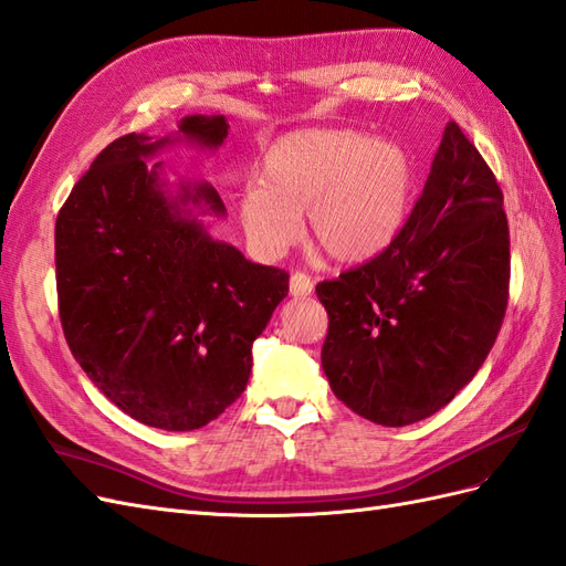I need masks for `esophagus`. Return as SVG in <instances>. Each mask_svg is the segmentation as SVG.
Returning a JSON list of instances; mask_svg holds the SVG:
<instances>
[{
	"instance_id": "obj_1",
	"label": "esophagus",
	"mask_w": 566,
	"mask_h": 566,
	"mask_svg": "<svg viewBox=\"0 0 566 566\" xmlns=\"http://www.w3.org/2000/svg\"><path fill=\"white\" fill-rule=\"evenodd\" d=\"M289 294L294 298H308L313 294V280L308 274L303 272H294L292 280H289Z\"/></svg>"
}]
</instances>
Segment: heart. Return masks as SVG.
<instances>
[{"label": "heart", "mask_w": 566, "mask_h": 566, "mask_svg": "<svg viewBox=\"0 0 566 566\" xmlns=\"http://www.w3.org/2000/svg\"><path fill=\"white\" fill-rule=\"evenodd\" d=\"M413 163L397 140L354 128L282 136L265 155L263 184L239 196V220L260 258L298 241L306 214L313 243L342 265L380 255L407 220Z\"/></svg>", "instance_id": "obj_1"}]
</instances>
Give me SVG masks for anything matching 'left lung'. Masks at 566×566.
<instances>
[{
  "instance_id": "8db88e82",
  "label": "left lung",
  "mask_w": 566,
  "mask_h": 566,
  "mask_svg": "<svg viewBox=\"0 0 566 566\" xmlns=\"http://www.w3.org/2000/svg\"><path fill=\"white\" fill-rule=\"evenodd\" d=\"M315 292L329 315L323 370L354 413L411 426L473 380L504 321L510 227L495 177L454 122L395 241Z\"/></svg>"
}]
</instances>
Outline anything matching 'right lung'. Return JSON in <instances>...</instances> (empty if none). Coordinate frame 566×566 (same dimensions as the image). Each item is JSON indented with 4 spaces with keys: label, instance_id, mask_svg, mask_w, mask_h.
<instances>
[{
    "label": "right lung",
    "instance_id": "right-lung-1",
    "mask_svg": "<svg viewBox=\"0 0 566 566\" xmlns=\"http://www.w3.org/2000/svg\"><path fill=\"white\" fill-rule=\"evenodd\" d=\"M222 114H191L169 136L128 134L95 157L54 227L69 349L114 407L159 430L214 421L245 389L253 342L289 294V274L210 234L227 208L206 179H169L186 143L217 153Z\"/></svg>",
    "mask_w": 566,
    "mask_h": 566
}]
</instances>
